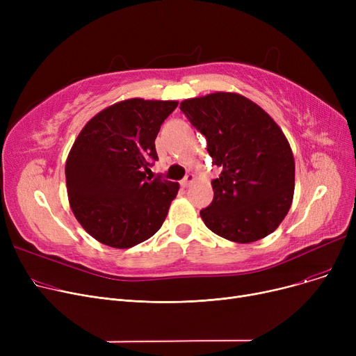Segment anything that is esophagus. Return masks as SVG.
<instances>
[{"mask_svg": "<svg viewBox=\"0 0 356 356\" xmlns=\"http://www.w3.org/2000/svg\"><path fill=\"white\" fill-rule=\"evenodd\" d=\"M193 180H195V176L189 173V175L184 176V179L180 181V184L183 186V188H188V186H191L193 183Z\"/></svg>", "mask_w": 356, "mask_h": 356, "instance_id": "34e87169", "label": "esophagus"}]
</instances>
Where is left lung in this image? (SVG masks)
Listing matches in <instances>:
<instances>
[{
  "instance_id": "obj_1",
  "label": "left lung",
  "mask_w": 356,
  "mask_h": 356,
  "mask_svg": "<svg viewBox=\"0 0 356 356\" xmlns=\"http://www.w3.org/2000/svg\"><path fill=\"white\" fill-rule=\"evenodd\" d=\"M183 114L208 141L213 200L200 216L216 235L248 244L274 232L286 218L294 193L290 144L267 112L234 92L186 99Z\"/></svg>"
}]
</instances>
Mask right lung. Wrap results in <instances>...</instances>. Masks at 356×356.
<instances>
[{"instance_id":"add662e5","label":"right lung","mask_w":356,"mask_h":356,"mask_svg":"<svg viewBox=\"0 0 356 356\" xmlns=\"http://www.w3.org/2000/svg\"><path fill=\"white\" fill-rule=\"evenodd\" d=\"M176 101L133 98L93 117L66 161L72 212L82 228L112 248H131L163 225L179 183L147 177L157 157L156 137Z\"/></svg>"}]
</instances>
